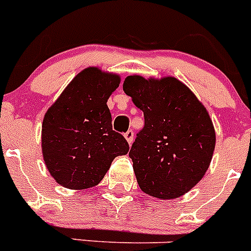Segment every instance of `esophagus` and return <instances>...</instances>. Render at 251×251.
<instances>
[{
    "mask_svg": "<svg viewBox=\"0 0 251 251\" xmlns=\"http://www.w3.org/2000/svg\"><path fill=\"white\" fill-rule=\"evenodd\" d=\"M124 137H126V139H127L128 143H129V145H132L133 139H134V132H133L132 129L127 130V132L124 133Z\"/></svg>",
    "mask_w": 251,
    "mask_h": 251,
    "instance_id": "34e87169",
    "label": "esophagus"
}]
</instances>
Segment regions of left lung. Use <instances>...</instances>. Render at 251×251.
<instances>
[{"label": "left lung", "instance_id": "1", "mask_svg": "<svg viewBox=\"0 0 251 251\" xmlns=\"http://www.w3.org/2000/svg\"><path fill=\"white\" fill-rule=\"evenodd\" d=\"M123 90L145 115L129 151L139 187L163 200L182 196L211 162L216 136L207 110L172 76L147 80L130 75Z\"/></svg>", "mask_w": 251, "mask_h": 251}]
</instances>
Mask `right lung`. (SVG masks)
<instances>
[{"instance_id":"right-lung-1","label":"right lung","mask_w":251,"mask_h":251,"mask_svg":"<svg viewBox=\"0 0 251 251\" xmlns=\"http://www.w3.org/2000/svg\"><path fill=\"white\" fill-rule=\"evenodd\" d=\"M118 75L88 68L70 81L43 122V154L56 182L72 190L98 185L117 156L129 145L113 130L108 98L118 88Z\"/></svg>"}]
</instances>
